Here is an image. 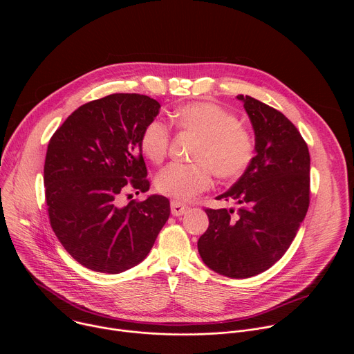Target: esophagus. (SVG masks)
Returning <instances> with one entry per match:
<instances>
[{
    "mask_svg": "<svg viewBox=\"0 0 354 354\" xmlns=\"http://www.w3.org/2000/svg\"><path fill=\"white\" fill-rule=\"evenodd\" d=\"M187 212H189V207L186 205H183V203H180V201H176V200L171 201V213H172V216L179 217V216L186 214Z\"/></svg>",
    "mask_w": 354,
    "mask_h": 354,
    "instance_id": "34e87169",
    "label": "esophagus"
}]
</instances>
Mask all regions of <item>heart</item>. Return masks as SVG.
<instances>
[{
    "label": "heart",
    "mask_w": 354,
    "mask_h": 354,
    "mask_svg": "<svg viewBox=\"0 0 354 354\" xmlns=\"http://www.w3.org/2000/svg\"><path fill=\"white\" fill-rule=\"evenodd\" d=\"M176 124L200 137L194 161L198 164H171L156 180L158 192L176 200H190L207 190L213 183V172L221 179H232L245 172L254 157V138L238 118L213 102H193L175 113ZM171 142L169 126L151 120L142 130L140 147L142 154L156 164L161 162Z\"/></svg>",
    "instance_id": "1"
}]
</instances>
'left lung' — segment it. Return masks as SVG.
Returning <instances> with one entry per match:
<instances>
[{
	"mask_svg": "<svg viewBox=\"0 0 354 354\" xmlns=\"http://www.w3.org/2000/svg\"><path fill=\"white\" fill-rule=\"evenodd\" d=\"M255 133V157L217 200L232 209H206L209 228L197 241L201 261L231 279L257 276L290 248L310 206V153L295 126L261 100L238 95Z\"/></svg>",
	"mask_w": 354,
	"mask_h": 354,
	"instance_id": "left-lung-1",
	"label": "left lung"
}]
</instances>
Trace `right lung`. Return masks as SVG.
Masks as SVG:
<instances>
[{"label": "right lung", "mask_w": 354, "mask_h": 354, "mask_svg": "<svg viewBox=\"0 0 354 354\" xmlns=\"http://www.w3.org/2000/svg\"><path fill=\"white\" fill-rule=\"evenodd\" d=\"M160 108L145 95H108L80 106L50 138L43 176L50 224L86 269L118 274L134 268L169 218L161 194L119 206L129 187L149 189L140 138Z\"/></svg>", "instance_id": "1"}]
</instances>
